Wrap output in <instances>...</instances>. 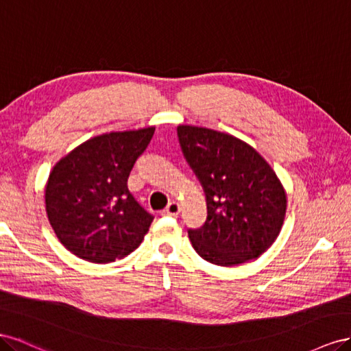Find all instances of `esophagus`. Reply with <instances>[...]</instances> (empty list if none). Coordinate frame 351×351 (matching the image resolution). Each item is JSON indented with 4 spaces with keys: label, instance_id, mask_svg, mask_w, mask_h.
<instances>
[{
    "label": "esophagus",
    "instance_id": "1",
    "mask_svg": "<svg viewBox=\"0 0 351 351\" xmlns=\"http://www.w3.org/2000/svg\"><path fill=\"white\" fill-rule=\"evenodd\" d=\"M179 212H181V204L176 203V202H172V203H169V206L163 210V215H167V216H178Z\"/></svg>",
    "mask_w": 351,
    "mask_h": 351
}]
</instances>
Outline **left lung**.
I'll use <instances>...</instances> for the list:
<instances>
[{"label":"left lung","mask_w":351,"mask_h":351,"mask_svg":"<svg viewBox=\"0 0 351 351\" xmlns=\"http://www.w3.org/2000/svg\"><path fill=\"white\" fill-rule=\"evenodd\" d=\"M178 138L202 184L207 219L188 229L198 256L217 266L257 258L281 231L287 195L274 169L256 149L229 134L181 125Z\"/></svg>","instance_id":"obj_1"}]
</instances>
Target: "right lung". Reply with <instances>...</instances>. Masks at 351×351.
I'll return each instance as SVG.
<instances>
[{"instance_id":"obj_1","label":"right lung","mask_w":351,"mask_h":351,"mask_svg":"<svg viewBox=\"0 0 351 351\" xmlns=\"http://www.w3.org/2000/svg\"><path fill=\"white\" fill-rule=\"evenodd\" d=\"M154 128L88 139L54 166L45 208L57 238L70 253L110 263L143 243L154 216L128 189V178L152 141Z\"/></svg>"}]
</instances>
